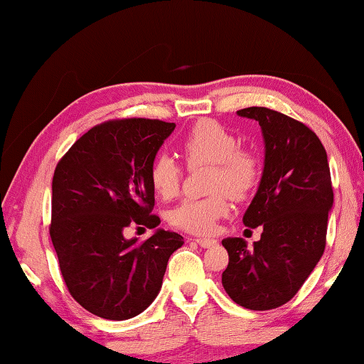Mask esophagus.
I'll return each instance as SVG.
<instances>
[{"label": "esophagus", "mask_w": 364, "mask_h": 364, "mask_svg": "<svg viewBox=\"0 0 364 364\" xmlns=\"http://www.w3.org/2000/svg\"><path fill=\"white\" fill-rule=\"evenodd\" d=\"M196 242L198 243V245L200 247H205V248H208V247H215L217 245V240H213V238H196Z\"/></svg>", "instance_id": "esophagus-1"}]
</instances>
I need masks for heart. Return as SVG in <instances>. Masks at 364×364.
<instances>
[{"label": "heart", "mask_w": 364, "mask_h": 364, "mask_svg": "<svg viewBox=\"0 0 364 364\" xmlns=\"http://www.w3.org/2000/svg\"><path fill=\"white\" fill-rule=\"evenodd\" d=\"M181 154L188 167L208 164L210 196L186 198L171 212V223L181 230L207 235L217 222L230 212L228 196L243 200L253 192L262 176V162L255 152L238 146L237 137L212 119L193 124L181 142ZM154 192L162 198L176 197L181 191L182 168L168 156H159L149 171Z\"/></svg>", "instance_id": "heart-1"}]
</instances>
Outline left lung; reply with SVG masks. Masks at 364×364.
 <instances>
[{"mask_svg": "<svg viewBox=\"0 0 364 364\" xmlns=\"http://www.w3.org/2000/svg\"><path fill=\"white\" fill-rule=\"evenodd\" d=\"M260 124L265 162L243 223L263 227L253 248L238 237L222 245L228 265L222 285L237 305L273 310L296 295L325 252L333 187L326 151L305 124L268 107L237 111Z\"/></svg>", "mask_w": 364, "mask_h": 364, "instance_id": "left-lung-1", "label": "left lung"}]
</instances>
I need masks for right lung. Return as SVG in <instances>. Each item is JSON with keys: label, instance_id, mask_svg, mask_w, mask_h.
Masks as SVG:
<instances>
[{"label": "right lung", "instance_id": "obj_1", "mask_svg": "<svg viewBox=\"0 0 364 364\" xmlns=\"http://www.w3.org/2000/svg\"><path fill=\"white\" fill-rule=\"evenodd\" d=\"M176 124L117 119L94 126L58 162L53 177L51 235L69 293L106 320H129L156 300L168 258L183 237L157 228L127 240L124 230L156 228L149 171Z\"/></svg>", "mask_w": 364, "mask_h": 364}]
</instances>
